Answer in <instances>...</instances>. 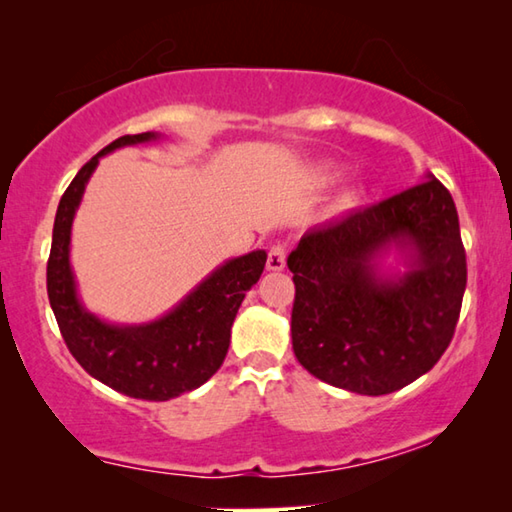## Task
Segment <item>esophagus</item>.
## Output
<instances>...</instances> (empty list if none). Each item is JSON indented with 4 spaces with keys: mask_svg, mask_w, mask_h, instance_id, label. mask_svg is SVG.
<instances>
[{
    "mask_svg": "<svg viewBox=\"0 0 512 512\" xmlns=\"http://www.w3.org/2000/svg\"><path fill=\"white\" fill-rule=\"evenodd\" d=\"M284 266H287V250H284V246H273L268 250L266 268L268 271H282Z\"/></svg>",
    "mask_w": 512,
    "mask_h": 512,
    "instance_id": "obj_1",
    "label": "esophagus"
}]
</instances>
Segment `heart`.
I'll return each mask as SVG.
<instances>
[{"instance_id": "1", "label": "heart", "mask_w": 512, "mask_h": 512, "mask_svg": "<svg viewBox=\"0 0 512 512\" xmlns=\"http://www.w3.org/2000/svg\"><path fill=\"white\" fill-rule=\"evenodd\" d=\"M343 176H345V169L339 167V164H323V167L318 169V183L323 187L339 183ZM363 198H366V192H363V187H359V185L343 189V192L336 196V201L332 203V214L345 216V214L354 212L363 203Z\"/></svg>"}]
</instances>
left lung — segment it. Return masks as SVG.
<instances>
[{
    "label": "left lung",
    "mask_w": 512,
    "mask_h": 512,
    "mask_svg": "<svg viewBox=\"0 0 512 512\" xmlns=\"http://www.w3.org/2000/svg\"><path fill=\"white\" fill-rule=\"evenodd\" d=\"M395 247L407 266L386 272ZM291 341L302 368L359 395H386L436 366L467 284L452 194L427 173L402 194L318 225L287 259Z\"/></svg>",
    "instance_id": "obj_1"
}]
</instances>
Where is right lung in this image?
Wrapping results in <instances>:
<instances>
[{"label":"right lung","instance_id":"add662e5","mask_svg":"<svg viewBox=\"0 0 512 512\" xmlns=\"http://www.w3.org/2000/svg\"><path fill=\"white\" fill-rule=\"evenodd\" d=\"M160 133L124 135L83 164L58 203L47 262V293L69 352L88 375L135 400L167 402L203 386L230 348V329L266 264V250L228 259L167 314L140 325L108 323L85 309L69 262L72 223L99 160Z\"/></svg>","mask_w":512,"mask_h":512}]
</instances>
